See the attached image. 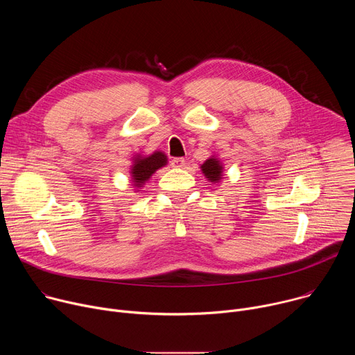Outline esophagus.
<instances>
[{
  "instance_id": "1",
  "label": "esophagus",
  "mask_w": 355,
  "mask_h": 355,
  "mask_svg": "<svg viewBox=\"0 0 355 355\" xmlns=\"http://www.w3.org/2000/svg\"><path fill=\"white\" fill-rule=\"evenodd\" d=\"M171 164H173V167L182 168V167H185V166H187V162H185V159H182V157H175V159H173Z\"/></svg>"
}]
</instances>
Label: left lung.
Listing matches in <instances>:
<instances>
[{"mask_svg": "<svg viewBox=\"0 0 355 355\" xmlns=\"http://www.w3.org/2000/svg\"><path fill=\"white\" fill-rule=\"evenodd\" d=\"M202 173L205 174V177L211 181V182H219V180L222 178V171H223V166L219 163L218 159L211 157L208 159L204 164L200 166Z\"/></svg>", "mask_w": 355, "mask_h": 355, "instance_id": "left-lung-1", "label": "left lung"}]
</instances>
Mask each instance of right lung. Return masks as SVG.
<instances>
[{"instance_id": "1", "label": "right lung", "mask_w": 355, "mask_h": 355, "mask_svg": "<svg viewBox=\"0 0 355 355\" xmlns=\"http://www.w3.org/2000/svg\"><path fill=\"white\" fill-rule=\"evenodd\" d=\"M167 164V156L162 151H155L153 155L141 157H135L133 166H132V178L135 182V187H141L151 175H153L159 168L164 167Z\"/></svg>"}]
</instances>
